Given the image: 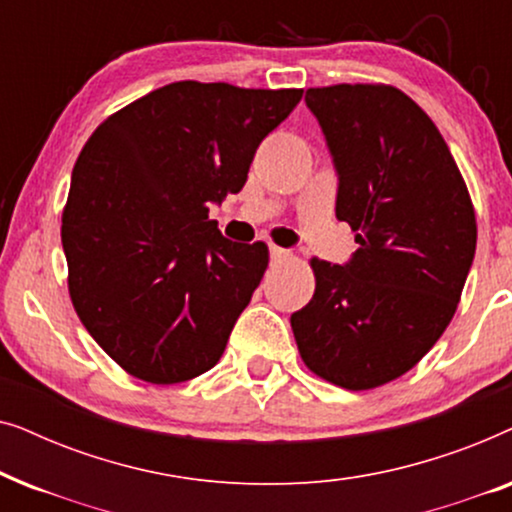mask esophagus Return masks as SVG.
<instances>
[{"instance_id":"1","label":"esophagus","mask_w":512,"mask_h":512,"mask_svg":"<svg viewBox=\"0 0 512 512\" xmlns=\"http://www.w3.org/2000/svg\"><path fill=\"white\" fill-rule=\"evenodd\" d=\"M291 256V251H286V249H282V247H270V258L275 263H282V261H286V258Z\"/></svg>"}]
</instances>
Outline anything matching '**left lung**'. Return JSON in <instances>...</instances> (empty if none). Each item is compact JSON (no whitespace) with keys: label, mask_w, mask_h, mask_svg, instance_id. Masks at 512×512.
<instances>
[{"label":"left lung","mask_w":512,"mask_h":512,"mask_svg":"<svg viewBox=\"0 0 512 512\" xmlns=\"http://www.w3.org/2000/svg\"><path fill=\"white\" fill-rule=\"evenodd\" d=\"M326 137L335 216L356 230L347 263L312 258L317 289L291 314L305 366L373 389L415 366L450 324L475 256V212L436 125L394 86L305 93Z\"/></svg>","instance_id":"obj_1"}]
</instances>
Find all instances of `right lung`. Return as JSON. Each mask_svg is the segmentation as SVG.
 <instances>
[{
    "label": "right lung",
    "mask_w": 512,
    "mask_h": 512,
    "mask_svg": "<svg viewBox=\"0 0 512 512\" xmlns=\"http://www.w3.org/2000/svg\"><path fill=\"white\" fill-rule=\"evenodd\" d=\"M303 90L177 81L109 116L83 146L62 212L69 296L93 340L151 384L219 363L268 268L209 205L240 193L258 144Z\"/></svg>",
    "instance_id": "add662e5"
}]
</instances>
